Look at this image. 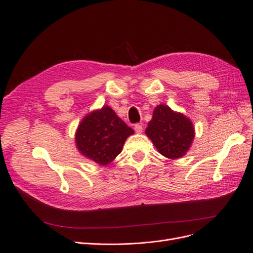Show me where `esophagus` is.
Returning a JSON list of instances; mask_svg holds the SVG:
<instances>
[{
    "label": "esophagus",
    "instance_id": "esophagus-1",
    "mask_svg": "<svg viewBox=\"0 0 253 253\" xmlns=\"http://www.w3.org/2000/svg\"><path fill=\"white\" fill-rule=\"evenodd\" d=\"M134 129H135V132L137 134H141L142 133V126L139 125V124H137V125L134 126Z\"/></svg>",
    "mask_w": 253,
    "mask_h": 253
}]
</instances>
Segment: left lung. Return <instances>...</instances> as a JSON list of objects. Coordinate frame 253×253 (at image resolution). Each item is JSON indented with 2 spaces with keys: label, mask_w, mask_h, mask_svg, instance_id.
<instances>
[{
  "label": "left lung",
  "mask_w": 253,
  "mask_h": 253,
  "mask_svg": "<svg viewBox=\"0 0 253 253\" xmlns=\"http://www.w3.org/2000/svg\"><path fill=\"white\" fill-rule=\"evenodd\" d=\"M145 135L152 140L157 151L169 159L186 155L192 145L195 129L192 121L166 104H159L145 128Z\"/></svg>",
  "instance_id": "left-lung-1"
}]
</instances>
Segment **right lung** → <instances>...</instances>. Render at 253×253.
Instances as JSON below:
<instances>
[{"label": "right lung", "instance_id": "right-lung-1", "mask_svg": "<svg viewBox=\"0 0 253 253\" xmlns=\"http://www.w3.org/2000/svg\"><path fill=\"white\" fill-rule=\"evenodd\" d=\"M134 134L109 105L88 113L79 124L75 142L80 154L106 166L120 154L128 136Z\"/></svg>", "mask_w": 253, "mask_h": 253}]
</instances>
